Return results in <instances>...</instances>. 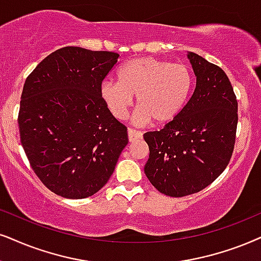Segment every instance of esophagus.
I'll list each match as a JSON object with an SVG mask.
<instances>
[{"label":"esophagus","mask_w":261,"mask_h":261,"mask_svg":"<svg viewBox=\"0 0 261 261\" xmlns=\"http://www.w3.org/2000/svg\"><path fill=\"white\" fill-rule=\"evenodd\" d=\"M127 135H128V141L130 142H135L136 140H140V138H142L141 131L134 130V128H128Z\"/></svg>","instance_id":"1"}]
</instances>
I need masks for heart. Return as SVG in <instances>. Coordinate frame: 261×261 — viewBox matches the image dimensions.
Here are the masks:
<instances>
[{
    "instance_id": "1",
    "label": "heart",
    "mask_w": 261,
    "mask_h": 261,
    "mask_svg": "<svg viewBox=\"0 0 261 261\" xmlns=\"http://www.w3.org/2000/svg\"><path fill=\"white\" fill-rule=\"evenodd\" d=\"M194 88V75L184 64L150 57L131 59L120 66L117 81H105L100 95L111 113L123 119L137 96L135 121L167 124L182 113Z\"/></svg>"
}]
</instances>
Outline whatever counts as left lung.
<instances>
[{"instance_id": "1", "label": "left lung", "mask_w": 261, "mask_h": 261, "mask_svg": "<svg viewBox=\"0 0 261 261\" xmlns=\"http://www.w3.org/2000/svg\"><path fill=\"white\" fill-rule=\"evenodd\" d=\"M188 59L196 87L176 119L143 135L149 147L144 173L160 193L182 197L208 187L226 169L235 147L237 100L219 66L195 53Z\"/></svg>"}]
</instances>
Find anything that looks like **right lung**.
<instances>
[{"mask_svg":"<svg viewBox=\"0 0 261 261\" xmlns=\"http://www.w3.org/2000/svg\"><path fill=\"white\" fill-rule=\"evenodd\" d=\"M119 54L58 49L26 78L19 110L20 141L41 182L66 199L96 194L128 143L127 128L100 95Z\"/></svg>","mask_w":261,"mask_h":261,"instance_id":"obj_1","label":"right lung"}]
</instances>
